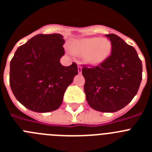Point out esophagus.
<instances>
[{
	"mask_svg": "<svg viewBox=\"0 0 152 152\" xmlns=\"http://www.w3.org/2000/svg\"><path fill=\"white\" fill-rule=\"evenodd\" d=\"M77 71H78L79 74H81V72H82V67L80 64H78V66H77Z\"/></svg>",
	"mask_w": 152,
	"mask_h": 152,
	"instance_id": "obj_1",
	"label": "esophagus"
}]
</instances>
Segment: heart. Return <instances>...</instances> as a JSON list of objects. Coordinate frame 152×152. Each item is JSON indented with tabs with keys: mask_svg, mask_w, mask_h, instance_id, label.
<instances>
[{
	"mask_svg": "<svg viewBox=\"0 0 152 152\" xmlns=\"http://www.w3.org/2000/svg\"><path fill=\"white\" fill-rule=\"evenodd\" d=\"M72 51L77 56H84V60L90 64H100L110 56L112 44L107 39L88 38L79 40L72 45Z\"/></svg>",
	"mask_w": 152,
	"mask_h": 152,
	"instance_id": "obj_1",
	"label": "heart"
}]
</instances>
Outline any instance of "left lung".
I'll use <instances>...</instances> for the list:
<instances>
[{
  "label": "left lung",
  "mask_w": 152,
  "mask_h": 152,
  "mask_svg": "<svg viewBox=\"0 0 152 152\" xmlns=\"http://www.w3.org/2000/svg\"><path fill=\"white\" fill-rule=\"evenodd\" d=\"M112 44L111 55L96 66L83 65L84 92L90 107L103 113L119 110L139 91L142 64L133 47L115 34L106 35Z\"/></svg>",
  "instance_id": "8db88e82"
}]
</instances>
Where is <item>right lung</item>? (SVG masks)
<instances>
[{"label":"right lung","instance_id":"add662e5","mask_svg":"<svg viewBox=\"0 0 152 152\" xmlns=\"http://www.w3.org/2000/svg\"><path fill=\"white\" fill-rule=\"evenodd\" d=\"M64 43L58 33L38 34L19 47L10 61V88L17 100L30 110H57L78 74L75 62L68 67L60 63Z\"/></svg>","mask_w":152,"mask_h":152}]
</instances>
